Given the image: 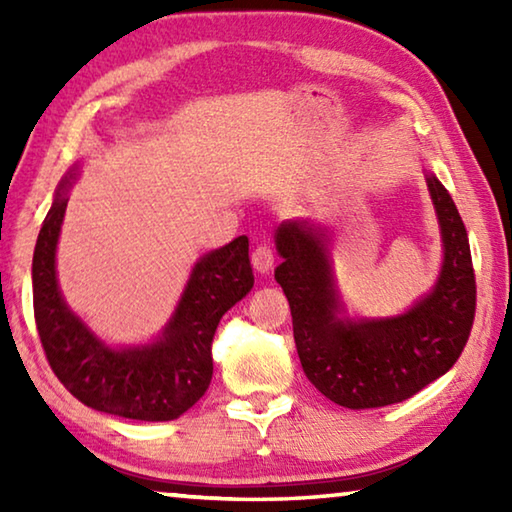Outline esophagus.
I'll use <instances>...</instances> for the list:
<instances>
[{"instance_id": "1", "label": "esophagus", "mask_w": 512, "mask_h": 512, "mask_svg": "<svg viewBox=\"0 0 512 512\" xmlns=\"http://www.w3.org/2000/svg\"><path fill=\"white\" fill-rule=\"evenodd\" d=\"M250 262H253V268L257 273H268L273 268V250L271 246H257L253 250V257H250Z\"/></svg>"}]
</instances>
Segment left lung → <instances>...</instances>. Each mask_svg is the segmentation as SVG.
Listing matches in <instances>:
<instances>
[{"mask_svg":"<svg viewBox=\"0 0 512 512\" xmlns=\"http://www.w3.org/2000/svg\"><path fill=\"white\" fill-rule=\"evenodd\" d=\"M443 237V266L429 293L400 316L350 318L336 284L329 230L284 221L275 232V280L289 300L307 379L345 409H377L422 391L454 366L470 336L476 282L461 214L443 183L424 173Z\"/></svg>","mask_w":512,"mask_h":512,"instance_id":"8db88e82","label":"left lung"}]
</instances>
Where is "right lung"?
I'll return each mask as SVG.
<instances>
[{
    "label": "right lung",
    "instance_id": "add662e5",
    "mask_svg": "<svg viewBox=\"0 0 512 512\" xmlns=\"http://www.w3.org/2000/svg\"><path fill=\"white\" fill-rule=\"evenodd\" d=\"M76 173L79 164L60 180L33 250V314L49 366L94 411L144 422L176 420L210 386L212 339L221 316L255 284L248 237L198 259L158 339L115 348L69 309L58 287L56 246Z\"/></svg>",
    "mask_w": 512,
    "mask_h": 512
}]
</instances>
